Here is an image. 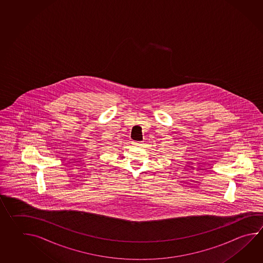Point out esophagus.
<instances>
[{
	"label": "esophagus",
	"instance_id": "obj_1",
	"mask_svg": "<svg viewBox=\"0 0 263 263\" xmlns=\"http://www.w3.org/2000/svg\"><path fill=\"white\" fill-rule=\"evenodd\" d=\"M132 145H133L134 147H138V146H140L141 143H140V142H137V141H133V142H132Z\"/></svg>",
	"mask_w": 263,
	"mask_h": 263
}]
</instances>
